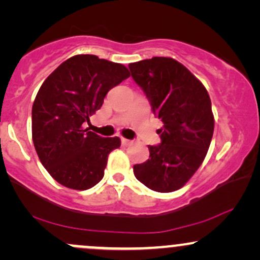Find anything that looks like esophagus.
<instances>
[{"instance_id":"esophagus-1","label":"esophagus","mask_w":260,"mask_h":260,"mask_svg":"<svg viewBox=\"0 0 260 260\" xmlns=\"http://www.w3.org/2000/svg\"><path fill=\"white\" fill-rule=\"evenodd\" d=\"M121 142H122V144H123V145H129V144H132V140L126 139V138H121Z\"/></svg>"}]
</instances>
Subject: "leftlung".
<instances>
[{
	"label": "left lung",
	"mask_w": 260,
	"mask_h": 260,
	"mask_svg": "<svg viewBox=\"0 0 260 260\" xmlns=\"http://www.w3.org/2000/svg\"><path fill=\"white\" fill-rule=\"evenodd\" d=\"M128 67L164 123L157 131L161 143L148 145L149 159L133 166L134 176L156 192H174L194 175L208 153L214 133L210 98L204 85L174 58L153 57Z\"/></svg>",
	"instance_id": "left-lung-1"
}]
</instances>
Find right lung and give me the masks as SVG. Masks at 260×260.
<instances>
[{"mask_svg":"<svg viewBox=\"0 0 260 260\" xmlns=\"http://www.w3.org/2000/svg\"><path fill=\"white\" fill-rule=\"evenodd\" d=\"M129 76L121 63L77 55L40 86L31 110L32 142L43 166L62 186L85 190L103 180L109 154L121 140L98 136L84 124L110 89Z\"/></svg>","mask_w":260,"mask_h":260,"instance_id":"obj_1","label":"right lung"}]
</instances>
